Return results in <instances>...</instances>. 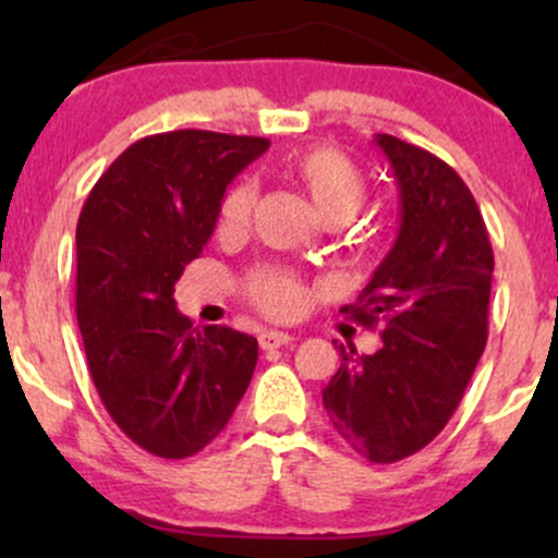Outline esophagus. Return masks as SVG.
<instances>
[{
    "label": "esophagus",
    "instance_id": "obj_1",
    "mask_svg": "<svg viewBox=\"0 0 558 558\" xmlns=\"http://www.w3.org/2000/svg\"><path fill=\"white\" fill-rule=\"evenodd\" d=\"M291 341H293V338L288 336V332H280V330H262L259 332V345L265 351L280 349V345H288Z\"/></svg>",
    "mask_w": 558,
    "mask_h": 558
}]
</instances>
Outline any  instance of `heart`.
Wrapping results in <instances>:
<instances>
[{"mask_svg": "<svg viewBox=\"0 0 558 558\" xmlns=\"http://www.w3.org/2000/svg\"><path fill=\"white\" fill-rule=\"evenodd\" d=\"M283 172L293 183L301 185L306 198L312 202L315 213L325 222L349 220L360 213L367 198L369 183L360 165L341 149L332 146H312V149L296 151L283 159ZM254 207V185L235 183L220 204V220L217 230L222 235H235L246 228L248 215ZM248 296L259 310L272 317H288L296 312L301 301V288L291 275L283 272H259L248 283Z\"/></svg>", "mask_w": 558, "mask_h": 558, "instance_id": "b5f03b06", "label": "heart"}]
</instances>
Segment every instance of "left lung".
<instances>
[{
  "instance_id": "left-lung-1",
  "label": "left lung",
  "mask_w": 558,
  "mask_h": 558,
  "mask_svg": "<svg viewBox=\"0 0 558 558\" xmlns=\"http://www.w3.org/2000/svg\"><path fill=\"white\" fill-rule=\"evenodd\" d=\"M401 194V228L343 315L383 323V345L341 367L323 390L336 433L375 464L412 457L446 427L488 341L493 248L466 183L444 159L377 133Z\"/></svg>"
}]
</instances>
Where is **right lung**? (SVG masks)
<instances>
[{"label":"right lung","instance_id":"right-lung-1","mask_svg":"<svg viewBox=\"0 0 558 558\" xmlns=\"http://www.w3.org/2000/svg\"><path fill=\"white\" fill-rule=\"evenodd\" d=\"M267 146L215 131L146 136L81 209L75 312L88 373L120 430L155 457L185 459L213 444L252 383L257 338L191 328L172 293L207 246L228 183Z\"/></svg>","mask_w":558,"mask_h":558}]
</instances>
